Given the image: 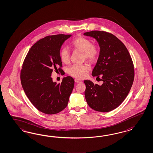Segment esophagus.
<instances>
[{
	"label": "esophagus",
	"instance_id": "1",
	"mask_svg": "<svg viewBox=\"0 0 153 153\" xmlns=\"http://www.w3.org/2000/svg\"><path fill=\"white\" fill-rule=\"evenodd\" d=\"M75 82L76 83H82V80H79L78 79H75Z\"/></svg>",
	"mask_w": 153,
	"mask_h": 153
}]
</instances>
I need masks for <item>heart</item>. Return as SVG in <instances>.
<instances>
[{
	"label": "heart",
	"instance_id": "1",
	"mask_svg": "<svg viewBox=\"0 0 153 153\" xmlns=\"http://www.w3.org/2000/svg\"><path fill=\"white\" fill-rule=\"evenodd\" d=\"M73 48L79 51L83 52L84 59H87L91 62L96 61L100 55V48L96 45L92 44L91 39L79 36L72 42ZM60 57L62 62L68 64L70 59V53L69 50L63 47L60 50ZM91 70V66L85 63L82 65L71 66L68 69V73L72 76L78 79L85 78Z\"/></svg>",
	"mask_w": 153,
	"mask_h": 153
}]
</instances>
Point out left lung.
Masks as SVG:
<instances>
[{"label":"left lung","mask_w":153,"mask_h":153,"mask_svg":"<svg viewBox=\"0 0 153 153\" xmlns=\"http://www.w3.org/2000/svg\"><path fill=\"white\" fill-rule=\"evenodd\" d=\"M96 39L100 48L92 76L102 77L103 84L91 80L84 82L88 105L94 110L107 112L118 107L131 89L134 79V68L131 56L125 45L115 36L105 31H92L84 33Z\"/></svg>","instance_id":"1"}]
</instances>
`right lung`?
<instances>
[{"label": "right lung", "instance_id": "right-lung-1", "mask_svg": "<svg viewBox=\"0 0 153 153\" xmlns=\"http://www.w3.org/2000/svg\"><path fill=\"white\" fill-rule=\"evenodd\" d=\"M71 35L48 36L39 39L29 50L23 62L21 82L27 96L35 107L44 114H56L67 106L74 85L70 76L61 83L53 82V70L62 72L60 50Z\"/></svg>", "mask_w": 153, "mask_h": 153}]
</instances>
